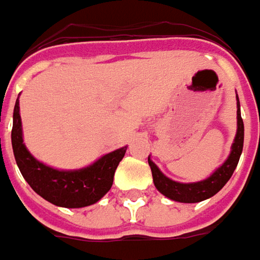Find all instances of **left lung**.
<instances>
[{"instance_id":"8db88e82","label":"left lung","mask_w":260,"mask_h":260,"mask_svg":"<svg viewBox=\"0 0 260 260\" xmlns=\"http://www.w3.org/2000/svg\"><path fill=\"white\" fill-rule=\"evenodd\" d=\"M236 100H238V95H236ZM243 135L245 134H243V121L241 116V104L238 100V131H236V137L232 144V151L229 153L228 159L222 164V167H219L209 178H206L204 181L181 183L165 176L159 171V168L151 160V158H148V164L152 171L155 188L169 199L176 201V202H183V204H197V202L213 197L226 185V182L231 179L234 171L238 167L242 149H243Z\"/></svg>"}]
</instances>
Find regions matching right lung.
Listing matches in <instances>:
<instances>
[{"instance_id": "right-lung-1", "label": "right lung", "mask_w": 260, "mask_h": 260, "mask_svg": "<svg viewBox=\"0 0 260 260\" xmlns=\"http://www.w3.org/2000/svg\"><path fill=\"white\" fill-rule=\"evenodd\" d=\"M12 119L11 142L17 165L28 185L45 201L62 208H84L98 202L111 189L116 168L126 152V146L104 155L89 167L59 171L37 160L26 149L22 139L18 98Z\"/></svg>"}]
</instances>
